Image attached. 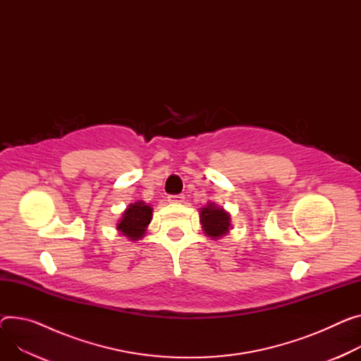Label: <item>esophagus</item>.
I'll return each instance as SVG.
<instances>
[{"label": "esophagus", "mask_w": 361, "mask_h": 361, "mask_svg": "<svg viewBox=\"0 0 361 361\" xmlns=\"http://www.w3.org/2000/svg\"><path fill=\"white\" fill-rule=\"evenodd\" d=\"M168 201L171 204H182L185 201V197L183 195H169Z\"/></svg>", "instance_id": "esophagus-1"}]
</instances>
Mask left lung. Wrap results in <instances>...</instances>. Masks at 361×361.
<instances>
[{
	"mask_svg": "<svg viewBox=\"0 0 361 361\" xmlns=\"http://www.w3.org/2000/svg\"><path fill=\"white\" fill-rule=\"evenodd\" d=\"M200 214L202 230L212 240H219L221 237L227 235V233H230L233 228L230 212H227L223 207H218L215 202L209 201L200 209Z\"/></svg>",
	"mask_w": 361,
	"mask_h": 361,
	"instance_id": "left-lung-1",
	"label": "left lung"
}]
</instances>
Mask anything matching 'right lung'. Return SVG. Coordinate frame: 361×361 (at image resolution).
I'll use <instances>...</instances> for the list:
<instances>
[{
    "label": "right lung",
    "instance_id": "1",
    "mask_svg": "<svg viewBox=\"0 0 361 361\" xmlns=\"http://www.w3.org/2000/svg\"><path fill=\"white\" fill-rule=\"evenodd\" d=\"M153 218V208L143 201L130 204L117 223V231L131 241L142 240Z\"/></svg>",
    "mask_w": 361,
    "mask_h": 361
}]
</instances>
